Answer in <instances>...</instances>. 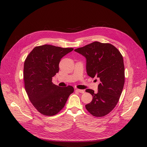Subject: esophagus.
I'll list each match as a JSON object with an SVG mask.
<instances>
[{
  "mask_svg": "<svg viewBox=\"0 0 147 147\" xmlns=\"http://www.w3.org/2000/svg\"><path fill=\"white\" fill-rule=\"evenodd\" d=\"M76 91L78 92H80V93H81V94H83L84 93V91L82 90H80V89H76Z\"/></svg>",
  "mask_w": 147,
  "mask_h": 147,
  "instance_id": "esophagus-1",
  "label": "esophagus"
}]
</instances>
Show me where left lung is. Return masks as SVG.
Returning <instances> with one entry per match:
<instances>
[{
    "label": "left lung",
    "instance_id": "1",
    "mask_svg": "<svg viewBox=\"0 0 147 147\" xmlns=\"http://www.w3.org/2000/svg\"><path fill=\"white\" fill-rule=\"evenodd\" d=\"M74 51L86 57L87 74L100 81L97 93L91 89L86 90L93 96L86 108L94 116H106L116 107L123 89L125 76L123 56L113 45L97 41Z\"/></svg>",
    "mask_w": 147,
    "mask_h": 147
}]
</instances>
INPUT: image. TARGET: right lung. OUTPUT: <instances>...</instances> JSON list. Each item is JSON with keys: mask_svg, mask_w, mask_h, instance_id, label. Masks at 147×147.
<instances>
[{"mask_svg": "<svg viewBox=\"0 0 147 147\" xmlns=\"http://www.w3.org/2000/svg\"><path fill=\"white\" fill-rule=\"evenodd\" d=\"M73 49L51 45L38 46L25 60V89L32 105L42 115L51 116L58 113L74 92L72 86L60 87L52 81L59 72L60 59Z\"/></svg>", "mask_w": 147, "mask_h": 147, "instance_id": "add662e5", "label": "right lung"}]
</instances>
